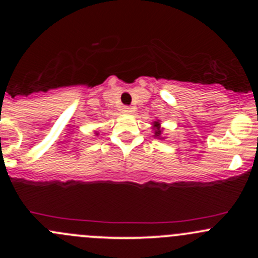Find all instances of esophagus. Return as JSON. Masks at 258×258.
<instances>
[{"instance_id": "1", "label": "esophagus", "mask_w": 258, "mask_h": 258, "mask_svg": "<svg viewBox=\"0 0 258 258\" xmlns=\"http://www.w3.org/2000/svg\"><path fill=\"white\" fill-rule=\"evenodd\" d=\"M122 111H123L124 113H132V112H134V108L130 107V106H123Z\"/></svg>"}]
</instances>
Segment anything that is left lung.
Masks as SVG:
<instances>
[{
	"instance_id": "8db88e82",
	"label": "left lung",
	"mask_w": 258,
	"mask_h": 258,
	"mask_svg": "<svg viewBox=\"0 0 258 258\" xmlns=\"http://www.w3.org/2000/svg\"><path fill=\"white\" fill-rule=\"evenodd\" d=\"M153 130H155V135H153V136L158 137L160 140H162L163 137H161V135H162V128H161L160 121L153 122Z\"/></svg>"
}]
</instances>
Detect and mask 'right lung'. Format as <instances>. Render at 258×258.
<instances>
[{
	"label": "right lung",
	"mask_w": 258,
	"mask_h": 258,
	"mask_svg": "<svg viewBox=\"0 0 258 258\" xmlns=\"http://www.w3.org/2000/svg\"><path fill=\"white\" fill-rule=\"evenodd\" d=\"M97 135H98V134H97V132H96V136H97Z\"/></svg>",
	"instance_id": "1"
}]
</instances>
